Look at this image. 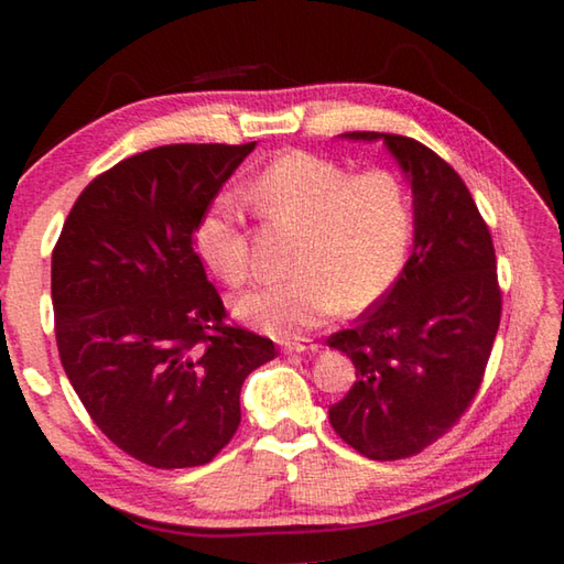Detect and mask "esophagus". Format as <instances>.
Returning a JSON list of instances; mask_svg holds the SVG:
<instances>
[{
  "label": "esophagus",
  "mask_w": 564,
  "mask_h": 564,
  "mask_svg": "<svg viewBox=\"0 0 564 564\" xmlns=\"http://www.w3.org/2000/svg\"><path fill=\"white\" fill-rule=\"evenodd\" d=\"M321 346L318 343L313 340H289L283 343V352H308V356H313V352H318Z\"/></svg>",
  "instance_id": "obj_1"
}]
</instances>
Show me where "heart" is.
<instances>
[{
    "label": "heart",
    "instance_id": "obj_1",
    "mask_svg": "<svg viewBox=\"0 0 564 564\" xmlns=\"http://www.w3.org/2000/svg\"><path fill=\"white\" fill-rule=\"evenodd\" d=\"M248 196L273 224L301 231L295 275L265 283L236 301V313L275 338L318 328L343 308L362 311L393 289L413 231L405 181L376 166L350 174L338 161L289 151L248 186ZM204 263L228 285L248 275V238L231 198H218L196 226Z\"/></svg>",
    "mask_w": 564,
    "mask_h": 564
}]
</instances>
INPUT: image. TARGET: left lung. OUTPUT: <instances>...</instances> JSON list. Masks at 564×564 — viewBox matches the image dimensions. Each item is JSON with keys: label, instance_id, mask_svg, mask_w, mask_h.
<instances>
[{"label": "left lung", "instance_id": "8db88e82", "mask_svg": "<svg viewBox=\"0 0 564 564\" xmlns=\"http://www.w3.org/2000/svg\"><path fill=\"white\" fill-rule=\"evenodd\" d=\"M383 141L413 191V253L358 326L328 338L356 383L328 408L333 431L370 460H400L445 435L473 403L498 336L502 295L488 226L451 164L398 133Z\"/></svg>", "mask_w": 564, "mask_h": 564}]
</instances>
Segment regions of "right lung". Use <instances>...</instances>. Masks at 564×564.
I'll return each instance as SVG.
<instances>
[{
    "mask_svg": "<svg viewBox=\"0 0 564 564\" xmlns=\"http://www.w3.org/2000/svg\"><path fill=\"white\" fill-rule=\"evenodd\" d=\"M256 141L169 144L104 171L52 253L56 348L94 423L151 467H196L241 423V386L273 340L226 326L196 226Z\"/></svg>",
    "mask_w": 564,
    "mask_h": 564,
    "instance_id": "right-lung-1",
    "label": "right lung"
}]
</instances>
